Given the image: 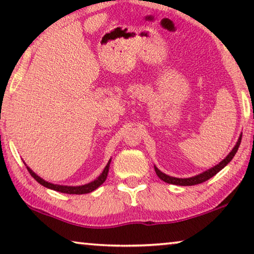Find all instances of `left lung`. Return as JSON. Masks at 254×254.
<instances>
[{"instance_id":"1","label":"left lung","mask_w":254,"mask_h":254,"mask_svg":"<svg viewBox=\"0 0 254 254\" xmlns=\"http://www.w3.org/2000/svg\"><path fill=\"white\" fill-rule=\"evenodd\" d=\"M241 139H242V134L240 135L238 142L234 145V148L232 149V151L227 154L225 159H223V160L218 163V165L214 166L213 168H210L208 170L204 171V173H201L197 176H194V177H190V178H176V177H171V176H168L166 174L161 173L160 170H159L156 166H154V170H156V174L159 178L163 182L167 183V184H173V185H179V186H192V185H197V184H201L206 182V180H208L209 178H212L213 176L216 175L218 171H221L224 167L229 163L233 157L235 156L236 151H238V149L240 147V143H241Z\"/></svg>"}]
</instances>
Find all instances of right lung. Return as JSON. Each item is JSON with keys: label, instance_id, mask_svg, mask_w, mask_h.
Listing matches in <instances>:
<instances>
[{"label": "right lung", "instance_id": "right-lung-1", "mask_svg": "<svg viewBox=\"0 0 254 254\" xmlns=\"http://www.w3.org/2000/svg\"><path fill=\"white\" fill-rule=\"evenodd\" d=\"M110 163H111V159H110V161L107 162V165L105 166V168H104V170H103V173L100 176H98V177L95 180H94V182L88 183L86 185H81V186H63V185L51 184V183L46 182V180H44L42 178H40L39 176L34 174L28 166H27V169L30 173V175H31L38 183L42 185V186H45V187L49 188V189H54V190H57L59 192H65V194L80 195V194H88V192H92L93 190H95L96 188L100 187L101 185L105 182L106 177H107V174H109Z\"/></svg>", "mask_w": 254, "mask_h": 254}]
</instances>
